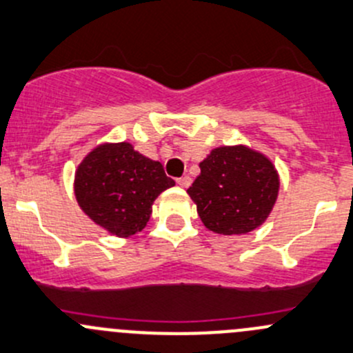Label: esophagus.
<instances>
[{
    "instance_id": "obj_1",
    "label": "esophagus",
    "mask_w": 353,
    "mask_h": 353,
    "mask_svg": "<svg viewBox=\"0 0 353 353\" xmlns=\"http://www.w3.org/2000/svg\"><path fill=\"white\" fill-rule=\"evenodd\" d=\"M177 184H179L181 188H189V186H191V177H189V176L179 177V179H177Z\"/></svg>"
}]
</instances>
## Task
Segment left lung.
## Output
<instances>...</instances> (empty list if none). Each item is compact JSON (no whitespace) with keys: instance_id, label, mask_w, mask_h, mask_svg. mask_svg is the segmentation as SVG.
I'll use <instances>...</instances> for the list:
<instances>
[{"instance_id":"1","label":"left lung","mask_w":353,"mask_h":353,"mask_svg":"<svg viewBox=\"0 0 353 353\" xmlns=\"http://www.w3.org/2000/svg\"><path fill=\"white\" fill-rule=\"evenodd\" d=\"M199 169L188 194L210 232L245 235L269 218L281 181L265 154L243 143L221 145L199 162Z\"/></svg>"}]
</instances>
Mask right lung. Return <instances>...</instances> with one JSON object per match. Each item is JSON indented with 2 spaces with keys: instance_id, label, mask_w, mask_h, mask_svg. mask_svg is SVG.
<instances>
[{
  "instance_id": "right-lung-1",
  "label": "right lung",
  "mask_w": 353,
  "mask_h": 353,
  "mask_svg": "<svg viewBox=\"0 0 353 353\" xmlns=\"http://www.w3.org/2000/svg\"><path fill=\"white\" fill-rule=\"evenodd\" d=\"M176 186L159 161L132 143H99L88 152L74 174V196L84 214L110 235L128 239L145 228L152 205Z\"/></svg>"
}]
</instances>
